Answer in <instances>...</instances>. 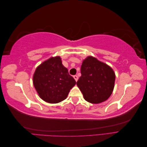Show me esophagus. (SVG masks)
Returning a JSON list of instances; mask_svg holds the SVG:
<instances>
[{
  "mask_svg": "<svg viewBox=\"0 0 147 147\" xmlns=\"http://www.w3.org/2000/svg\"><path fill=\"white\" fill-rule=\"evenodd\" d=\"M74 79H75V80L76 81V82H77L78 79V77L77 75H74Z\"/></svg>",
  "mask_w": 147,
  "mask_h": 147,
  "instance_id": "esophagus-1",
  "label": "esophagus"
}]
</instances>
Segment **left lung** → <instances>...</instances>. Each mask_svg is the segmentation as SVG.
<instances>
[{
  "label": "left lung",
  "mask_w": 147,
  "mask_h": 147,
  "mask_svg": "<svg viewBox=\"0 0 147 147\" xmlns=\"http://www.w3.org/2000/svg\"><path fill=\"white\" fill-rule=\"evenodd\" d=\"M81 74L77 84L84 99L92 104H99L109 99L115 80L114 71L110 66L88 56L83 61Z\"/></svg>",
  "instance_id": "8db88e82"
}]
</instances>
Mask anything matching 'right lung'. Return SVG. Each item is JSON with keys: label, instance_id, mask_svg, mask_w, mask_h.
Instances as JSON below:
<instances>
[{"label": "right lung", "instance_id": "right-lung-1", "mask_svg": "<svg viewBox=\"0 0 147 147\" xmlns=\"http://www.w3.org/2000/svg\"><path fill=\"white\" fill-rule=\"evenodd\" d=\"M33 83L42 99L56 104L67 98L76 82L62 64L61 57L56 56L37 67L33 76Z\"/></svg>", "mask_w": 147, "mask_h": 147}]
</instances>
